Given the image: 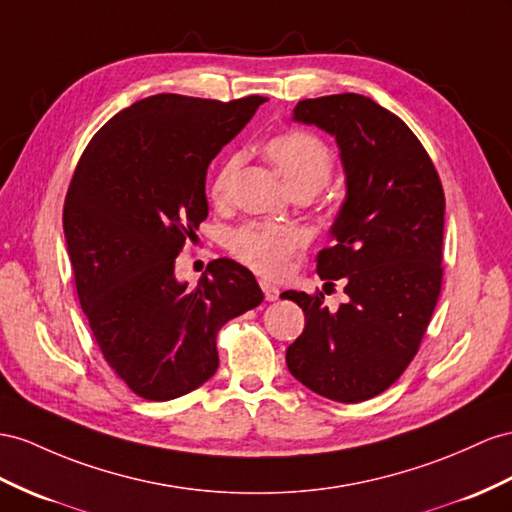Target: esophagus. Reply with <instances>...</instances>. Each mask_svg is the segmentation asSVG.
Listing matches in <instances>:
<instances>
[{"mask_svg": "<svg viewBox=\"0 0 512 512\" xmlns=\"http://www.w3.org/2000/svg\"><path fill=\"white\" fill-rule=\"evenodd\" d=\"M259 285H261V290H264V296H266V300H277L279 298V287L277 285H272L270 281H259Z\"/></svg>", "mask_w": 512, "mask_h": 512, "instance_id": "esophagus-1", "label": "esophagus"}]
</instances>
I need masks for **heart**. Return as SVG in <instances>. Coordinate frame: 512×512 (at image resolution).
<instances>
[{
    "mask_svg": "<svg viewBox=\"0 0 512 512\" xmlns=\"http://www.w3.org/2000/svg\"><path fill=\"white\" fill-rule=\"evenodd\" d=\"M268 160L277 166L281 177L294 194L320 192L333 175V155L329 147L311 131L290 129L272 136L264 144ZM242 166V155L235 153L222 164L212 186V196L216 203H222L229 194V183ZM305 244L303 231L292 227L264 225V222H251L231 235V253L242 264L253 268L266 277H281L290 266L292 255Z\"/></svg>",
    "mask_w": 512,
    "mask_h": 512,
    "instance_id": "heart-1",
    "label": "heart"
}]
</instances>
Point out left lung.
Here are the masks:
<instances>
[{"label":"left lung","instance_id":"8db88e82","mask_svg":"<svg viewBox=\"0 0 512 512\" xmlns=\"http://www.w3.org/2000/svg\"><path fill=\"white\" fill-rule=\"evenodd\" d=\"M294 121L335 136L346 201L318 253L320 279L344 281L348 303L283 292L305 311L287 348L296 381L335 402L389 389L417 355L443 277L445 196L430 155L402 119L355 93L298 101ZM326 283V285H329Z\"/></svg>","mask_w":512,"mask_h":512}]
</instances>
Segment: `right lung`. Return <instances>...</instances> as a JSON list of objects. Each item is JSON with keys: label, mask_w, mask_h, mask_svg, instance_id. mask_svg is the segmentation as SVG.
I'll return each mask as SVG.
<instances>
[{"label": "right lung", "mask_w": 512, "mask_h": 512, "mask_svg": "<svg viewBox=\"0 0 512 512\" xmlns=\"http://www.w3.org/2000/svg\"><path fill=\"white\" fill-rule=\"evenodd\" d=\"M264 101L147 97L112 116L75 168L62 222L77 296L108 365L144 400L212 378L222 324L264 300L253 272L225 257L192 290L175 279L207 218V166Z\"/></svg>", "instance_id": "1"}]
</instances>
